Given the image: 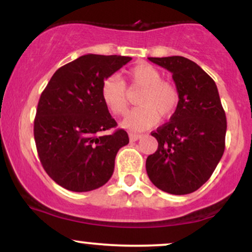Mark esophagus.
Here are the masks:
<instances>
[{
  "label": "esophagus",
  "instance_id": "34e87169",
  "mask_svg": "<svg viewBox=\"0 0 252 252\" xmlns=\"http://www.w3.org/2000/svg\"><path fill=\"white\" fill-rule=\"evenodd\" d=\"M141 137H142V135H140V134H132V132H130L129 134V138L131 142H135V141L140 140Z\"/></svg>",
  "mask_w": 252,
  "mask_h": 252
}]
</instances>
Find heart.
Returning a JSON list of instances; mask_svg holds the SVG:
<instances>
[{
    "instance_id": "heart-1",
    "label": "heart",
    "mask_w": 252,
    "mask_h": 252,
    "mask_svg": "<svg viewBox=\"0 0 252 252\" xmlns=\"http://www.w3.org/2000/svg\"><path fill=\"white\" fill-rule=\"evenodd\" d=\"M129 78L135 86L143 88L137 104L140 106L126 115L124 128L141 131L152 128L158 122L160 115L168 117L175 111L179 103V92L175 85L162 79L158 68L149 63H138L129 71ZM100 96L106 109L114 115H123L128 106L126 84L116 74L106 77L100 88Z\"/></svg>"
}]
</instances>
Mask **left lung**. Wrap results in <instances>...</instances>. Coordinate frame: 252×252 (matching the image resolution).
I'll use <instances>...</instances> for the list:
<instances>
[{"mask_svg": "<svg viewBox=\"0 0 252 252\" xmlns=\"http://www.w3.org/2000/svg\"><path fill=\"white\" fill-rule=\"evenodd\" d=\"M148 59L172 72L179 103L169 122L152 132L158 147L147 158V174L163 192L189 194L209 180L224 154L226 116L215 80L194 62Z\"/></svg>", "mask_w": 252, "mask_h": 252, "instance_id": "obj_1", "label": "left lung"}]
</instances>
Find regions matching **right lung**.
I'll list each match as a JSON object with an SVG mask.
<instances>
[{"instance_id": "1", "label": "right lung", "mask_w": 252, "mask_h": 252, "mask_svg": "<svg viewBox=\"0 0 252 252\" xmlns=\"http://www.w3.org/2000/svg\"><path fill=\"white\" fill-rule=\"evenodd\" d=\"M130 57L86 54L58 68L43 90L34 120V140L43 169L72 192L99 189L111 178L115 158L129 143L126 130L104 105L103 80Z\"/></svg>"}]
</instances>
